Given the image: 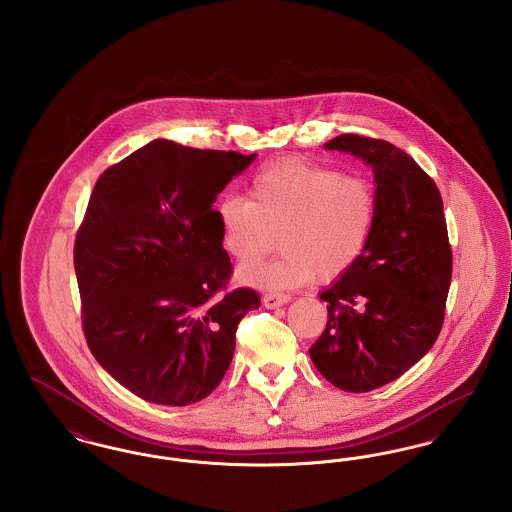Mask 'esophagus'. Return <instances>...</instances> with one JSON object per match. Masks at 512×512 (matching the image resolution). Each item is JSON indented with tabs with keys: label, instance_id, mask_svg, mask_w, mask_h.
Returning <instances> with one entry per match:
<instances>
[{
	"label": "esophagus",
	"instance_id": "esophagus-1",
	"mask_svg": "<svg viewBox=\"0 0 512 512\" xmlns=\"http://www.w3.org/2000/svg\"><path fill=\"white\" fill-rule=\"evenodd\" d=\"M290 301V295L282 292H267L263 295V303L268 309H276V307H282L284 303Z\"/></svg>",
	"mask_w": 512,
	"mask_h": 512
}]
</instances>
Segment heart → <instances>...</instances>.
Here are the masks:
<instances>
[{
    "mask_svg": "<svg viewBox=\"0 0 512 512\" xmlns=\"http://www.w3.org/2000/svg\"><path fill=\"white\" fill-rule=\"evenodd\" d=\"M224 249L240 263L261 261L278 242L270 265H245V284L292 288L315 278L336 280L353 267L376 220L372 184L303 159H284L253 174L249 199L226 195L217 205Z\"/></svg>",
    "mask_w": 512,
    "mask_h": 512,
    "instance_id": "b5f03b06",
    "label": "heart"
}]
</instances>
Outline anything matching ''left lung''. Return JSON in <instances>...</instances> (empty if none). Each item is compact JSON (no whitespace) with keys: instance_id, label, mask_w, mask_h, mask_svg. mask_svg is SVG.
Returning a JSON list of instances; mask_svg holds the SVG:
<instances>
[{"instance_id":"obj_1","label":"left lung","mask_w":512,"mask_h":512,"mask_svg":"<svg viewBox=\"0 0 512 512\" xmlns=\"http://www.w3.org/2000/svg\"><path fill=\"white\" fill-rule=\"evenodd\" d=\"M324 147L374 169L376 220L361 259L320 293L328 324L309 353L330 384L365 393L399 378L438 340L453 253L438 186L411 155L359 134Z\"/></svg>"}]
</instances>
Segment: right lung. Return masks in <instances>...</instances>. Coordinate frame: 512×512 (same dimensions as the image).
Here are the masks:
<instances>
[{"label":"right lung","instance_id":"add662e5","mask_svg":"<svg viewBox=\"0 0 512 512\" xmlns=\"http://www.w3.org/2000/svg\"><path fill=\"white\" fill-rule=\"evenodd\" d=\"M255 153L155 140L99 176L74 240L82 330L119 384L171 407L224 378L240 320L259 309L230 290L232 263L213 209Z\"/></svg>","mask_w":512,"mask_h":512}]
</instances>
